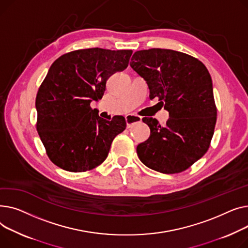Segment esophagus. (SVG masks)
I'll return each instance as SVG.
<instances>
[{"instance_id": "esophagus-1", "label": "esophagus", "mask_w": 248, "mask_h": 248, "mask_svg": "<svg viewBox=\"0 0 248 248\" xmlns=\"http://www.w3.org/2000/svg\"><path fill=\"white\" fill-rule=\"evenodd\" d=\"M125 120H126V124H127V128H131V127H133L135 124L140 123L142 121V118L139 117V116H137V115L130 114V115L126 116Z\"/></svg>"}]
</instances>
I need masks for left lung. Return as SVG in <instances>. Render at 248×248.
<instances>
[{"label": "left lung", "mask_w": 248, "mask_h": 248, "mask_svg": "<svg viewBox=\"0 0 248 248\" xmlns=\"http://www.w3.org/2000/svg\"><path fill=\"white\" fill-rule=\"evenodd\" d=\"M130 66L146 81L149 98L169 112L166 125L144 117L150 137L137 146L141 162L165 174L188 169L206 153L214 133L217 109L212 80L197 58L168 49L134 53Z\"/></svg>", "instance_id": "obj_1"}]
</instances>
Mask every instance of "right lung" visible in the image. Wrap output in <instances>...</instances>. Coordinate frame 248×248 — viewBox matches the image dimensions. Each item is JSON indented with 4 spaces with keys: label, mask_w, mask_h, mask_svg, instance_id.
I'll return each mask as SVG.
<instances>
[{
    "label": "right lung",
    "mask_w": 248,
    "mask_h": 248,
    "mask_svg": "<svg viewBox=\"0 0 248 248\" xmlns=\"http://www.w3.org/2000/svg\"><path fill=\"white\" fill-rule=\"evenodd\" d=\"M131 55L132 50L81 49L52 64L36 97V129L55 165L85 172L107 158L126 121L122 116L101 118L90 103L102 98L108 78L127 68Z\"/></svg>",
    "instance_id": "right-lung-1"
}]
</instances>
